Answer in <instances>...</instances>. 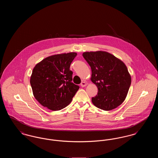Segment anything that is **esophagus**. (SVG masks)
<instances>
[{
  "label": "esophagus",
  "mask_w": 158,
  "mask_h": 158,
  "mask_svg": "<svg viewBox=\"0 0 158 158\" xmlns=\"http://www.w3.org/2000/svg\"><path fill=\"white\" fill-rule=\"evenodd\" d=\"M86 85H87V83L85 82H82L81 83V86L82 87H85V86H86Z\"/></svg>",
  "instance_id": "34e87169"
}]
</instances>
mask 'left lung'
Here are the masks:
<instances>
[{
	"mask_svg": "<svg viewBox=\"0 0 158 158\" xmlns=\"http://www.w3.org/2000/svg\"><path fill=\"white\" fill-rule=\"evenodd\" d=\"M83 57L92 70L90 80L98 88V94L92 98L98 108L110 111L120 105L127 97L131 79L126 64L110 53L84 52Z\"/></svg>",
	"mask_w": 158,
	"mask_h": 158,
	"instance_id": "1",
	"label": "left lung"
}]
</instances>
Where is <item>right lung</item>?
I'll list each match as a JSON object with an SVG mask.
<instances>
[{"instance_id": "obj_1", "label": "right lung", "mask_w": 158, "mask_h": 158, "mask_svg": "<svg viewBox=\"0 0 158 158\" xmlns=\"http://www.w3.org/2000/svg\"><path fill=\"white\" fill-rule=\"evenodd\" d=\"M77 53H62L47 57L33 69L30 83L40 104L52 111L60 110L72 101L79 86L72 81L71 63Z\"/></svg>"}]
</instances>
